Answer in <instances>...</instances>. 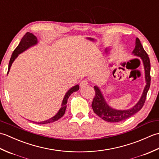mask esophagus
Returning a JSON list of instances; mask_svg holds the SVG:
<instances>
[{
    "mask_svg": "<svg viewBox=\"0 0 159 159\" xmlns=\"http://www.w3.org/2000/svg\"><path fill=\"white\" fill-rule=\"evenodd\" d=\"M88 80H82V81L81 82H80V86H81V87H85V85H87V84H88Z\"/></svg>",
    "mask_w": 159,
    "mask_h": 159,
    "instance_id": "obj_1",
    "label": "esophagus"
}]
</instances>
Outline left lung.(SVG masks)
<instances>
[{
  "label": "left lung",
  "instance_id": "8db88e82",
  "mask_svg": "<svg viewBox=\"0 0 159 159\" xmlns=\"http://www.w3.org/2000/svg\"><path fill=\"white\" fill-rule=\"evenodd\" d=\"M133 54L137 57H141L144 66L145 78L146 85L140 100L133 108L128 110H116L108 105L104 98L102 92L99 87L94 86L96 95L93 98L92 107L96 115L100 118L109 122H119L124 121L133 116V115L139 111L143 107L146 99V96L150 86V61L147 52L145 51L139 38H136L135 48L133 50Z\"/></svg>",
  "mask_w": 159,
  "mask_h": 159
}]
</instances>
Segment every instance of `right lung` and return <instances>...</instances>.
<instances>
[{
	"instance_id": "obj_1",
	"label": "right lung",
	"mask_w": 159,
	"mask_h": 159,
	"mask_svg": "<svg viewBox=\"0 0 159 159\" xmlns=\"http://www.w3.org/2000/svg\"><path fill=\"white\" fill-rule=\"evenodd\" d=\"M38 43V39H37L36 37L32 34V33H26V34L23 36V38H22L21 41H20L19 45L16 47V48L13 50V52L11 55V59H10L9 63V67H8V72L7 74L9 72L10 67H11L12 63L14 61V60L17 58V57L18 56L19 54L23 52L24 51H25L26 49H28L30 47H31L33 46H34ZM79 89V85H76L75 86H74L72 87L70 90H68L65 96H64V98L63 100V102L61 104V107L59 109V112L57 113L55 116L50 118L49 120H47L46 121H39V122H36V121H33L35 124H46L48 123H51L54 122V121H57L59 119H60L61 117H63V116L65 114L66 112V109L67 107V99H68L69 96L72 94L73 92H76Z\"/></svg>"
}]
</instances>
